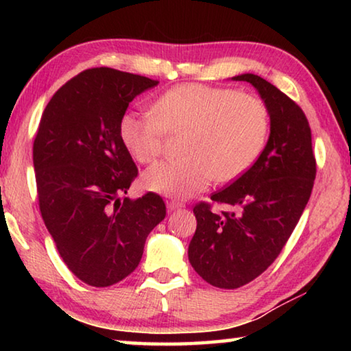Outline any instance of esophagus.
Wrapping results in <instances>:
<instances>
[{
    "label": "esophagus",
    "mask_w": 351,
    "mask_h": 351,
    "mask_svg": "<svg viewBox=\"0 0 351 351\" xmlns=\"http://www.w3.org/2000/svg\"><path fill=\"white\" fill-rule=\"evenodd\" d=\"M181 207H184V203H181V201H175V199L167 201V209H169V212L176 210V209H181Z\"/></svg>",
    "instance_id": "34e87169"
}]
</instances>
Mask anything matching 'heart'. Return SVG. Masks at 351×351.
<instances>
[{"label":"heart","mask_w":351,"mask_h":351,"mask_svg":"<svg viewBox=\"0 0 351 351\" xmlns=\"http://www.w3.org/2000/svg\"><path fill=\"white\" fill-rule=\"evenodd\" d=\"M152 112H122L117 132L141 164L162 153L167 134H182L184 156L154 164L144 175L147 189L167 197H192L213 178L217 182L237 180L260 156L269 134L265 104L229 88L182 83L159 94Z\"/></svg>","instance_id":"b5f03b06"}]
</instances>
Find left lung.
<instances>
[{
	"instance_id": "left-lung-1",
	"label": "left lung",
	"mask_w": 351,
	"mask_h": 351,
	"mask_svg": "<svg viewBox=\"0 0 351 351\" xmlns=\"http://www.w3.org/2000/svg\"><path fill=\"white\" fill-rule=\"evenodd\" d=\"M234 80L257 88L271 117V134L257 161L240 178L212 193L213 203L230 210L193 207L197 230L189 261L207 283L235 289L274 263L299 223L316 178L311 128L293 99L268 80L241 74Z\"/></svg>"
}]
</instances>
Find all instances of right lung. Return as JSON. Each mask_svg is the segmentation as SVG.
<instances>
[{
    "instance_id": "add662e5",
    "label": "right lung",
    "mask_w": 351,
    "mask_h": 351,
    "mask_svg": "<svg viewBox=\"0 0 351 351\" xmlns=\"http://www.w3.org/2000/svg\"><path fill=\"white\" fill-rule=\"evenodd\" d=\"M158 83L91 68L64 83L41 116L32 148L41 217L68 269L91 287L132 274L148 234L165 218L158 193L121 199L138 167L119 138V119Z\"/></svg>"
}]
</instances>
